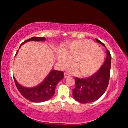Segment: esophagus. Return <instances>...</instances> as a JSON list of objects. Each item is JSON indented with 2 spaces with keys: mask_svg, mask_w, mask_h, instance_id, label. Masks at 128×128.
I'll list each match as a JSON object with an SVG mask.
<instances>
[{
  "mask_svg": "<svg viewBox=\"0 0 128 128\" xmlns=\"http://www.w3.org/2000/svg\"><path fill=\"white\" fill-rule=\"evenodd\" d=\"M70 75L69 73H64V78H69V77H70Z\"/></svg>",
  "mask_w": 128,
  "mask_h": 128,
  "instance_id": "34e87169",
  "label": "esophagus"
}]
</instances>
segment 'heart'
Masks as SVG:
<instances>
[{
	"instance_id": "heart-1",
	"label": "heart",
	"mask_w": 128,
	"mask_h": 128,
	"mask_svg": "<svg viewBox=\"0 0 128 128\" xmlns=\"http://www.w3.org/2000/svg\"><path fill=\"white\" fill-rule=\"evenodd\" d=\"M58 60L61 66L68 67L74 62L76 68L74 72L88 76L98 70L104 61V54L95 44L87 40L74 41L67 50L58 54Z\"/></svg>"
}]
</instances>
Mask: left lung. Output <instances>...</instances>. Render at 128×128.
Wrapping results in <instances>:
<instances>
[{"label":"left lung","instance_id":"left-lung-1","mask_svg":"<svg viewBox=\"0 0 128 128\" xmlns=\"http://www.w3.org/2000/svg\"><path fill=\"white\" fill-rule=\"evenodd\" d=\"M96 41L106 47L102 42L97 39ZM111 55L106 49V60L97 73L87 78H75L76 87L73 90L74 98L83 104H88L98 100L108 87L111 74Z\"/></svg>","mask_w":128,"mask_h":128}]
</instances>
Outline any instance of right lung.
Masks as SVG:
<instances>
[{
  "mask_svg": "<svg viewBox=\"0 0 128 128\" xmlns=\"http://www.w3.org/2000/svg\"><path fill=\"white\" fill-rule=\"evenodd\" d=\"M45 37H32L24 41L22 44L29 41H44ZM17 50L16 54L18 53ZM64 78V73L62 71L51 70L42 83L32 88H27L20 85L14 77L16 86L19 92L28 100L34 102H42L48 101L52 97L55 92V88L58 83Z\"/></svg>",
  "mask_w": 128,
  "mask_h": 128,
  "instance_id": "1",
  "label": "right lung"
}]
</instances>
